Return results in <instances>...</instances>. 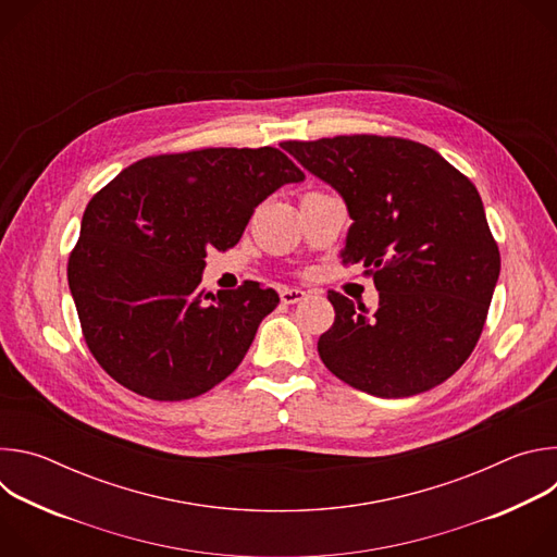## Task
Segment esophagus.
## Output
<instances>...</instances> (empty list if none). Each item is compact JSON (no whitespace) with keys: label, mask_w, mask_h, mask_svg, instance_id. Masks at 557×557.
<instances>
[{"label":"esophagus","mask_w":557,"mask_h":557,"mask_svg":"<svg viewBox=\"0 0 557 557\" xmlns=\"http://www.w3.org/2000/svg\"><path fill=\"white\" fill-rule=\"evenodd\" d=\"M304 297H306V293H304L301 288H288V286L280 288V299H282V304H297V301H301Z\"/></svg>","instance_id":"esophagus-1"}]
</instances>
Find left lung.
<instances>
[{"mask_svg":"<svg viewBox=\"0 0 557 557\" xmlns=\"http://www.w3.org/2000/svg\"><path fill=\"white\" fill-rule=\"evenodd\" d=\"M295 161L346 200L344 264H363L376 310L329 290L333 326L317 342L348 385L401 399L449 379L483 333L500 251L473 183L428 145L352 134L286 140Z\"/></svg>","mask_w":557,"mask_h":557,"instance_id":"obj_1","label":"left lung"}]
</instances>
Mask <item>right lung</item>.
Wrapping results in <instances>:
<instances>
[{"label":"right lung","instance_id":"obj_1","mask_svg":"<svg viewBox=\"0 0 557 557\" xmlns=\"http://www.w3.org/2000/svg\"><path fill=\"white\" fill-rule=\"evenodd\" d=\"M299 181L275 147H207L143 158L97 191L67 284L99 366L153 401L224 381L280 297L260 282L205 293L207 249L235 247L256 207Z\"/></svg>","mask_w":557,"mask_h":557}]
</instances>
